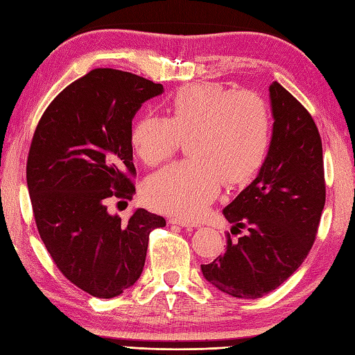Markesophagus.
Instances as JSON below:
<instances>
[{
    "label": "esophagus",
    "instance_id": "obj_1",
    "mask_svg": "<svg viewBox=\"0 0 355 355\" xmlns=\"http://www.w3.org/2000/svg\"><path fill=\"white\" fill-rule=\"evenodd\" d=\"M169 223H171V225L183 226V227H197V225L189 223V221H186V220H183V218H169Z\"/></svg>",
    "mask_w": 355,
    "mask_h": 355
}]
</instances>
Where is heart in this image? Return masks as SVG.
Masks as SVG:
<instances>
[{"instance_id":"obj_1","label":"heart","mask_w":355,"mask_h":355,"mask_svg":"<svg viewBox=\"0 0 355 355\" xmlns=\"http://www.w3.org/2000/svg\"><path fill=\"white\" fill-rule=\"evenodd\" d=\"M272 115L259 95L198 83L182 87L166 104V118L138 116L130 143L144 164L155 166L186 140L189 159L152 173L143 197L157 211L192 218L218 193L220 184H246L266 162Z\"/></svg>"}]
</instances>
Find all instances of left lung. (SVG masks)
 <instances>
[{
    "instance_id": "obj_1",
    "label": "left lung",
    "mask_w": 355,
    "mask_h": 355,
    "mask_svg": "<svg viewBox=\"0 0 355 355\" xmlns=\"http://www.w3.org/2000/svg\"><path fill=\"white\" fill-rule=\"evenodd\" d=\"M272 137L259 175L223 214L232 223L225 252L201 265L212 286L260 298L286 282L314 245L326 184L322 138L311 114L286 89L269 86Z\"/></svg>"
}]
</instances>
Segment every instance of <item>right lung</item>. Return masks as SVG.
<instances>
[{"label":"right lung","instance_id":"obj_1","mask_svg":"<svg viewBox=\"0 0 355 355\" xmlns=\"http://www.w3.org/2000/svg\"><path fill=\"white\" fill-rule=\"evenodd\" d=\"M163 86L116 69H94L49 104L27 157V189L40 237L61 274L98 298L130 288L143 272L149 234L166 220L137 209L107 212L132 198V118Z\"/></svg>","mask_w":355,"mask_h":355}]
</instances>
